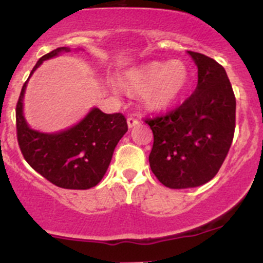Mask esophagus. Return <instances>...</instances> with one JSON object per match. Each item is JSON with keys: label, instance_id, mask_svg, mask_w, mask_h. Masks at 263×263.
<instances>
[{"label": "esophagus", "instance_id": "34e87169", "mask_svg": "<svg viewBox=\"0 0 263 263\" xmlns=\"http://www.w3.org/2000/svg\"><path fill=\"white\" fill-rule=\"evenodd\" d=\"M139 123L140 122H139V120H137V118H135V117H128V118H127V124H128L129 128H132V127L137 126V124H139Z\"/></svg>", "mask_w": 263, "mask_h": 263}]
</instances>
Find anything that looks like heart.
I'll return each mask as SVG.
<instances>
[{
  "mask_svg": "<svg viewBox=\"0 0 263 263\" xmlns=\"http://www.w3.org/2000/svg\"><path fill=\"white\" fill-rule=\"evenodd\" d=\"M126 82L132 89L143 92L151 107L167 108L178 101L187 87L189 69L180 60L148 63L129 71Z\"/></svg>",
  "mask_w": 263,
  "mask_h": 263,
  "instance_id": "obj_1",
  "label": "heart"
}]
</instances>
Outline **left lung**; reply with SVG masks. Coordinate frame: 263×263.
Wrapping results in <instances>:
<instances>
[{"label": "left lung", "mask_w": 263, "mask_h": 263, "mask_svg": "<svg viewBox=\"0 0 263 263\" xmlns=\"http://www.w3.org/2000/svg\"><path fill=\"white\" fill-rule=\"evenodd\" d=\"M198 66V85L176 108L145 118L154 134L148 161L155 176L171 189L212 180L224 162L236 128V97L224 68L187 51Z\"/></svg>", "instance_id": "8db88e82"}]
</instances>
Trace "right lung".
<instances>
[{
  "instance_id": "right-lung-1",
  "label": "right lung",
  "mask_w": 263,
  "mask_h": 263,
  "mask_svg": "<svg viewBox=\"0 0 263 263\" xmlns=\"http://www.w3.org/2000/svg\"><path fill=\"white\" fill-rule=\"evenodd\" d=\"M62 51L70 50L58 48L41 57L30 77L44 60ZM27 81L22 85L16 104V132L24 159L46 180L63 189L84 190L96 186L109 166L118 141L128 129L124 116L107 115L93 108L84 120L65 131L58 134L34 131L27 126L22 113Z\"/></svg>"
}]
</instances>
